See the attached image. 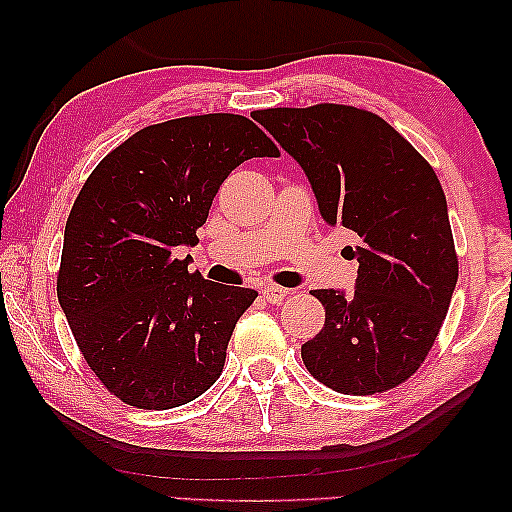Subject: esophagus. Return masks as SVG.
Wrapping results in <instances>:
<instances>
[{"label": "esophagus", "instance_id": "34e87169", "mask_svg": "<svg viewBox=\"0 0 512 512\" xmlns=\"http://www.w3.org/2000/svg\"><path fill=\"white\" fill-rule=\"evenodd\" d=\"M261 293L268 303H282V300L289 296V289H284V286H277V284H263Z\"/></svg>", "mask_w": 512, "mask_h": 512}]
</instances>
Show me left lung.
<instances>
[{
  "label": "left lung",
  "instance_id": "8db88e82",
  "mask_svg": "<svg viewBox=\"0 0 512 512\" xmlns=\"http://www.w3.org/2000/svg\"><path fill=\"white\" fill-rule=\"evenodd\" d=\"M303 167L328 226L359 235L354 293L317 289L324 328L300 347L328 389L370 396L422 366L438 338L459 261L443 186L408 139L370 111L345 104L254 111Z\"/></svg>",
  "mask_w": 512,
  "mask_h": 512
}]
</instances>
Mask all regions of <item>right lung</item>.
Instances as JSON below:
<instances>
[{
	"label": "right lung",
	"instance_id": "right-lung-1",
	"mask_svg": "<svg viewBox=\"0 0 512 512\" xmlns=\"http://www.w3.org/2000/svg\"><path fill=\"white\" fill-rule=\"evenodd\" d=\"M272 139L235 114L139 130L95 167L65 226L58 300L83 359L123 403L170 410L219 380L237 319L258 293L174 258L195 247L214 195Z\"/></svg>",
	"mask_w": 512,
	"mask_h": 512
}]
</instances>
